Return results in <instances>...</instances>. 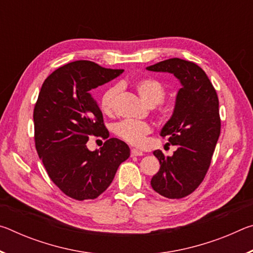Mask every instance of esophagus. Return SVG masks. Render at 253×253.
<instances>
[{"label": "esophagus", "instance_id": "34e87169", "mask_svg": "<svg viewBox=\"0 0 253 253\" xmlns=\"http://www.w3.org/2000/svg\"><path fill=\"white\" fill-rule=\"evenodd\" d=\"M130 154H131V156H143L144 155L143 152H140V151H138V149H135V148L131 149Z\"/></svg>", "mask_w": 253, "mask_h": 253}]
</instances>
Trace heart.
I'll return each instance as SVG.
<instances>
[{"mask_svg": "<svg viewBox=\"0 0 253 253\" xmlns=\"http://www.w3.org/2000/svg\"><path fill=\"white\" fill-rule=\"evenodd\" d=\"M134 88L142 99L147 102L149 106H155L164 99L166 89L160 80L153 77H143L134 81ZM118 85H114L107 89L102 93L100 99L101 110L106 115H111L115 109V102L119 95ZM115 134L119 138L125 140L131 145H142L144 143L145 137L152 131V128L146 122L138 121H122L114 128Z\"/></svg>", "mask_w": 253, "mask_h": 253, "instance_id": "b5f03b06", "label": "heart"}]
</instances>
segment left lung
Listing matches in <instances>:
<instances>
[{
    "instance_id": "obj_1",
    "label": "left lung",
    "mask_w": 253,
    "mask_h": 253,
    "mask_svg": "<svg viewBox=\"0 0 253 253\" xmlns=\"http://www.w3.org/2000/svg\"><path fill=\"white\" fill-rule=\"evenodd\" d=\"M147 70L169 72L182 84L174 113L161 131L177 149L170 157L158 149L154 152L161 169L151 181L158 194L182 199L199 187L211 164L221 130L219 98L207 74L192 61L168 59Z\"/></svg>"
}]
</instances>
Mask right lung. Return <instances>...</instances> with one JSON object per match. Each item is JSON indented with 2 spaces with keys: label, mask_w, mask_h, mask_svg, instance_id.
Here are the masks:
<instances>
[{
  "label": "right lung",
  "mask_w": 253,
  "mask_h": 253,
  "mask_svg": "<svg viewBox=\"0 0 253 253\" xmlns=\"http://www.w3.org/2000/svg\"><path fill=\"white\" fill-rule=\"evenodd\" d=\"M123 71L79 60L58 68L42 84L33 110L36 148L51 181L71 199H97L130 155L123 140L108 139L102 113L91 96L92 89ZM92 134L107 140L90 152L85 144Z\"/></svg>",
  "instance_id": "obj_1"
}]
</instances>
